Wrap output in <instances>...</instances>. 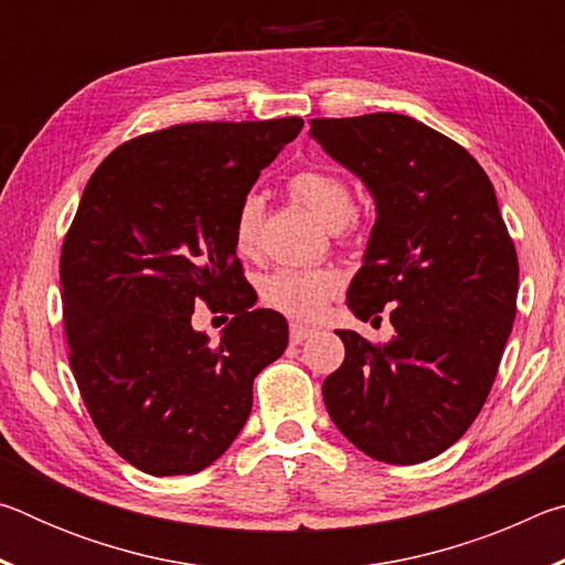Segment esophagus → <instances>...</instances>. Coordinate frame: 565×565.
<instances>
[{
    "instance_id": "esophagus-1",
    "label": "esophagus",
    "mask_w": 565,
    "mask_h": 565,
    "mask_svg": "<svg viewBox=\"0 0 565 565\" xmlns=\"http://www.w3.org/2000/svg\"><path fill=\"white\" fill-rule=\"evenodd\" d=\"M313 329L303 327V323H291V343H301L303 339H309V333Z\"/></svg>"
}]
</instances>
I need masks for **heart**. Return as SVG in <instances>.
Wrapping results in <instances>:
<instances>
[{"label": "heart", "mask_w": 565, "mask_h": 565, "mask_svg": "<svg viewBox=\"0 0 565 565\" xmlns=\"http://www.w3.org/2000/svg\"><path fill=\"white\" fill-rule=\"evenodd\" d=\"M286 189L303 206H309L323 224L341 238L356 228L353 191L339 171L329 167H301L286 181ZM264 202L259 194H246L234 212V246L238 254H252L259 242ZM343 276L333 266H306V269H276L264 276L262 299L271 309L291 319L311 321L327 309V303L341 291Z\"/></svg>", "instance_id": "obj_1"}]
</instances>
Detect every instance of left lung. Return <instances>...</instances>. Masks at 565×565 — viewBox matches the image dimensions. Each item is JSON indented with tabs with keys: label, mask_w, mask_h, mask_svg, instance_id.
<instances>
[{
	"label": "left lung",
	"mask_w": 565,
	"mask_h": 565,
	"mask_svg": "<svg viewBox=\"0 0 565 565\" xmlns=\"http://www.w3.org/2000/svg\"><path fill=\"white\" fill-rule=\"evenodd\" d=\"M311 137L363 179L376 224L347 301L361 321L386 309L396 337L339 331L323 381L339 431L384 463L454 446L483 408L513 329L519 256L481 164L404 114L311 119Z\"/></svg>",
	"instance_id": "left-lung-1"
}]
</instances>
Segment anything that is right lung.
<instances>
[{
    "mask_svg": "<svg viewBox=\"0 0 565 565\" xmlns=\"http://www.w3.org/2000/svg\"><path fill=\"white\" fill-rule=\"evenodd\" d=\"M301 127L177 124L124 141L87 181L60 259L70 366L97 431L139 471L214 463L289 343L281 313L252 309L232 224ZM199 300L233 313L218 344L190 327Z\"/></svg>",
    "mask_w": 565,
    "mask_h": 565,
    "instance_id": "add662e5",
    "label": "right lung"
}]
</instances>
